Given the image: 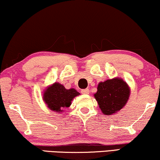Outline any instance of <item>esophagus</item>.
<instances>
[{"label": "esophagus", "instance_id": "obj_1", "mask_svg": "<svg viewBox=\"0 0 160 160\" xmlns=\"http://www.w3.org/2000/svg\"><path fill=\"white\" fill-rule=\"evenodd\" d=\"M81 92H82V94H83V95H88L89 93V89H82Z\"/></svg>", "mask_w": 160, "mask_h": 160}]
</instances>
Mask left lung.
<instances>
[{
	"mask_svg": "<svg viewBox=\"0 0 160 160\" xmlns=\"http://www.w3.org/2000/svg\"><path fill=\"white\" fill-rule=\"evenodd\" d=\"M129 96V86L120 78L100 82L94 94L102 113L108 116L114 114L124 108Z\"/></svg>",
	"mask_w": 160,
	"mask_h": 160,
	"instance_id": "obj_1",
	"label": "left lung"
}]
</instances>
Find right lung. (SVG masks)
Returning <instances> with one entry per match:
<instances>
[{
  "label": "right lung",
  "mask_w": 160,
  "mask_h": 160,
  "mask_svg": "<svg viewBox=\"0 0 160 160\" xmlns=\"http://www.w3.org/2000/svg\"><path fill=\"white\" fill-rule=\"evenodd\" d=\"M80 95L74 88L67 89L62 84L55 82L47 86L43 93V100L52 111L61 113L71 106L75 97Z\"/></svg>",
  "instance_id": "add662e5"
}]
</instances>
